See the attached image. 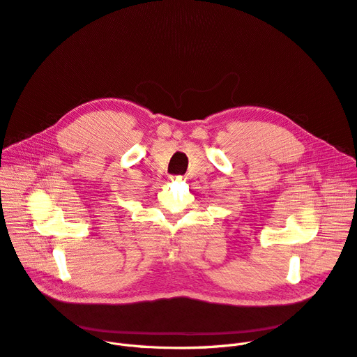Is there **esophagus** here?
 <instances>
[{"mask_svg": "<svg viewBox=\"0 0 357 357\" xmlns=\"http://www.w3.org/2000/svg\"><path fill=\"white\" fill-rule=\"evenodd\" d=\"M171 181H185V176H171Z\"/></svg>", "mask_w": 357, "mask_h": 357, "instance_id": "esophagus-1", "label": "esophagus"}]
</instances>
